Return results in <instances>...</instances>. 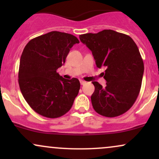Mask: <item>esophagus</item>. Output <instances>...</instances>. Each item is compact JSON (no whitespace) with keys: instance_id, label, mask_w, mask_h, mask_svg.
<instances>
[{"instance_id":"obj_1","label":"esophagus","mask_w":159,"mask_h":159,"mask_svg":"<svg viewBox=\"0 0 159 159\" xmlns=\"http://www.w3.org/2000/svg\"><path fill=\"white\" fill-rule=\"evenodd\" d=\"M80 83H81V85H84L86 84V82L84 81H82V80H80Z\"/></svg>"}]
</instances>
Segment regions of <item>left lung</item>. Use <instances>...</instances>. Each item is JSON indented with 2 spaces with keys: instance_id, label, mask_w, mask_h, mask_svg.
<instances>
[{
  "instance_id": "left-lung-1",
  "label": "left lung",
  "mask_w": 159,
  "mask_h": 159,
  "mask_svg": "<svg viewBox=\"0 0 159 159\" xmlns=\"http://www.w3.org/2000/svg\"><path fill=\"white\" fill-rule=\"evenodd\" d=\"M92 52L98 68L103 72L106 87L93 81L91 102L98 114L115 117L134 105L141 87L144 66L139 49L132 38L112 30L79 36Z\"/></svg>"
}]
</instances>
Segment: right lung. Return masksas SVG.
<instances>
[{"mask_svg":"<svg viewBox=\"0 0 159 159\" xmlns=\"http://www.w3.org/2000/svg\"><path fill=\"white\" fill-rule=\"evenodd\" d=\"M79 43L72 34L52 31L29 41L20 59L19 84L24 98L35 112L48 118L66 114L80 90L75 78L66 80L57 72L70 48Z\"/></svg>","mask_w":159,"mask_h":159,"instance_id":"add662e5","label":"right lung"}]
</instances>
